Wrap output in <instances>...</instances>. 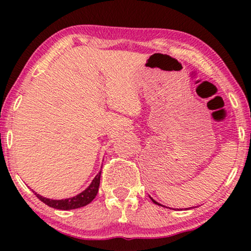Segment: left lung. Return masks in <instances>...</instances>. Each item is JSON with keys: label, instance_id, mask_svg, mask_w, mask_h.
Instances as JSON below:
<instances>
[{"label": "left lung", "instance_id": "8db88e82", "mask_svg": "<svg viewBox=\"0 0 251 251\" xmlns=\"http://www.w3.org/2000/svg\"><path fill=\"white\" fill-rule=\"evenodd\" d=\"M151 200H152V201H153V202H154V203H155V204H160V203H157V202H156L155 200H153V199H152V198H151ZM160 205H161V204H160Z\"/></svg>", "mask_w": 251, "mask_h": 251}]
</instances>
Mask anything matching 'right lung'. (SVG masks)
I'll list each match as a JSON object with an SVG mask.
<instances>
[{"label": "right lung", "mask_w": 251, "mask_h": 251, "mask_svg": "<svg viewBox=\"0 0 251 251\" xmlns=\"http://www.w3.org/2000/svg\"><path fill=\"white\" fill-rule=\"evenodd\" d=\"M100 175L101 170L97 174V176L94 178V180L91 181V184L82 192V193L77 194L76 197L63 199V200H51V199L43 198L42 195L35 193L37 198L40 199L43 203L49 205L51 208L59 209V210H71V209H77L81 207H84L90 203V202L96 198V195L98 193L99 184H100Z\"/></svg>", "instance_id": "right-lung-1"}]
</instances>
